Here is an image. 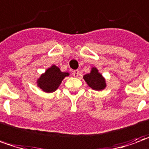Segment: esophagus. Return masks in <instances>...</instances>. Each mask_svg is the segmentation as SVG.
<instances>
[{
	"label": "esophagus",
	"instance_id": "obj_1",
	"mask_svg": "<svg viewBox=\"0 0 149 149\" xmlns=\"http://www.w3.org/2000/svg\"><path fill=\"white\" fill-rule=\"evenodd\" d=\"M72 75L74 76L75 77H77L78 76H80V72L78 70H75L72 72Z\"/></svg>",
	"mask_w": 149,
	"mask_h": 149
}]
</instances>
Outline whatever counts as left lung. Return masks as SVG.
I'll use <instances>...</instances> for the list:
<instances>
[{"mask_svg": "<svg viewBox=\"0 0 149 149\" xmlns=\"http://www.w3.org/2000/svg\"><path fill=\"white\" fill-rule=\"evenodd\" d=\"M84 79L86 81L89 86L96 91H101L105 88V81L102 78V76L98 72L96 68H92L91 73L85 75Z\"/></svg>", "mask_w": 149, "mask_h": 149, "instance_id": "8db88e82", "label": "left lung"}]
</instances>
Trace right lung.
<instances>
[{
    "label": "right lung",
    "mask_w": 149,
    "mask_h": 149,
    "mask_svg": "<svg viewBox=\"0 0 149 149\" xmlns=\"http://www.w3.org/2000/svg\"><path fill=\"white\" fill-rule=\"evenodd\" d=\"M68 75L67 72H60L58 68L53 65L37 81L38 86L45 92H53L58 87L63 79Z\"/></svg>",
    "instance_id": "1"
}]
</instances>
